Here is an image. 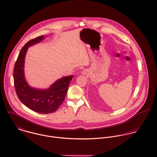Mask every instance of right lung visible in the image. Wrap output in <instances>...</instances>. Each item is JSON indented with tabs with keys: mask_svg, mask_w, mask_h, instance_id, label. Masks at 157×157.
<instances>
[{
	"mask_svg": "<svg viewBox=\"0 0 157 157\" xmlns=\"http://www.w3.org/2000/svg\"><path fill=\"white\" fill-rule=\"evenodd\" d=\"M44 37L40 36L32 39L22 48L14 65L13 78L15 90L19 100L32 110L46 114L56 111L61 105L73 75L58 79L46 90L36 89L29 86L24 72L25 54L29 47L39 43Z\"/></svg>",
	"mask_w": 157,
	"mask_h": 157,
	"instance_id": "add662e5",
	"label": "right lung"
}]
</instances>
